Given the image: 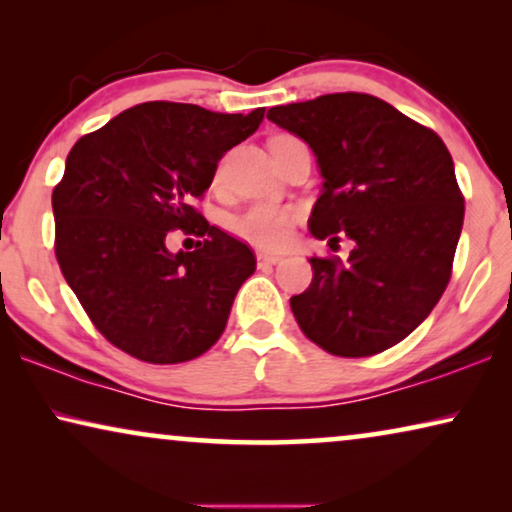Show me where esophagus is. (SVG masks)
I'll return each instance as SVG.
<instances>
[{
	"mask_svg": "<svg viewBox=\"0 0 512 512\" xmlns=\"http://www.w3.org/2000/svg\"><path fill=\"white\" fill-rule=\"evenodd\" d=\"M258 265H261V268H263V265H277L279 261H282V256H279V254H268V251H258Z\"/></svg>",
	"mask_w": 512,
	"mask_h": 512,
	"instance_id": "34e87169",
	"label": "esophagus"
}]
</instances>
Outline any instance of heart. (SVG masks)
I'll return each mask as SVG.
<instances>
[{"instance_id": "heart-1", "label": "heart", "mask_w": 512, "mask_h": 512, "mask_svg": "<svg viewBox=\"0 0 512 512\" xmlns=\"http://www.w3.org/2000/svg\"><path fill=\"white\" fill-rule=\"evenodd\" d=\"M293 212L277 205H254L233 221L235 235L256 247L275 249L289 240Z\"/></svg>"}]
</instances>
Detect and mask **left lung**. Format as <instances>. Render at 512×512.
<instances>
[{
    "label": "left lung",
    "instance_id": "obj_1",
    "mask_svg": "<svg viewBox=\"0 0 512 512\" xmlns=\"http://www.w3.org/2000/svg\"><path fill=\"white\" fill-rule=\"evenodd\" d=\"M324 177L310 230L354 242L347 261L312 256L310 289L291 298L298 326L335 356L394 347L429 317L450 282L464 198L450 151L380 97L321 95L272 107Z\"/></svg>",
    "mask_w": 512,
    "mask_h": 512
}]
</instances>
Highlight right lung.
Masks as SVG:
<instances>
[{
	"mask_svg": "<svg viewBox=\"0 0 512 512\" xmlns=\"http://www.w3.org/2000/svg\"><path fill=\"white\" fill-rule=\"evenodd\" d=\"M263 114V107L242 116L144 102L69 151L53 191L55 256L111 345L149 363H181L221 338L256 258L191 202ZM179 227L205 236L203 247L167 250L166 233Z\"/></svg>",
	"mask_w": 512,
	"mask_h": 512,
	"instance_id": "right-lung-1",
	"label": "right lung"
}]
</instances>
